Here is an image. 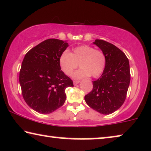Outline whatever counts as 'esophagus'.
<instances>
[{"instance_id": "34e87169", "label": "esophagus", "mask_w": 151, "mask_h": 151, "mask_svg": "<svg viewBox=\"0 0 151 151\" xmlns=\"http://www.w3.org/2000/svg\"><path fill=\"white\" fill-rule=\"evenodd\" d=\"M80 81L79 80H73V84L74 85H76V84H78V83H79Z\"/></svg>"}]
</instances>
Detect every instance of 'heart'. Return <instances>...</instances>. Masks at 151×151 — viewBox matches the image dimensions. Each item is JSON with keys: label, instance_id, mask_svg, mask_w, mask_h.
<instances>
[{"label": "heart", "instance_id": "1", "mask_svg": "<svg viewBox=\"0 0 151 151\" xmlns=\"http://www.w3.org/2000/svg\"><path fill=\"white\" fill-rule=\"evenodd\" d=\"M80 66V69L73 74L76 79L88 77L98 78L102 75L106 66V57L102 51L95 49L88 45H81L73 49L71 53L64 51L59 57V65L67 76H71L73 71Z\"/></svg>", "mask_w": 151, "mask_h": 151}]
</instances>
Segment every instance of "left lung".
<instances>
[{
    "instance_id": "8db88e82",
    "label": "left lung",
    "mask_w": 151,
    "mask_h": 151,
    "mask_svg": "<svg viewBox=\"0 0 151 151\" xmlns=\"http://www.w3.org/2000/svg\"><path fill=\"white\" fill-rule=\"evenodd\" d=\"M106 57L101 77L93 82V89L84 96L86 104L102 114H111L120 108L127 97L131 80L129 59L114 45L103 40L93 42Z\"/></svg>"
}]
</instances>
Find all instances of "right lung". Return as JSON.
Segmentation results:
<instances>
[{"label":"right lung","instance_id":"obj_1","mask_svg":"<svg viewBox=\"0 0 151 151\" xmlns=\"http://www.w3.org/2000/svg\"><path fill=\"white\" fill-rule=\"evenodd\" d=\"M68 43L55 38L43 41L30 49L22 60L19 82L24 101L34 111L48 114L65 102V89L73 86L59 65V57Z\"/></svg>","mask_w":151,"mask_h":151}]
</instances>
